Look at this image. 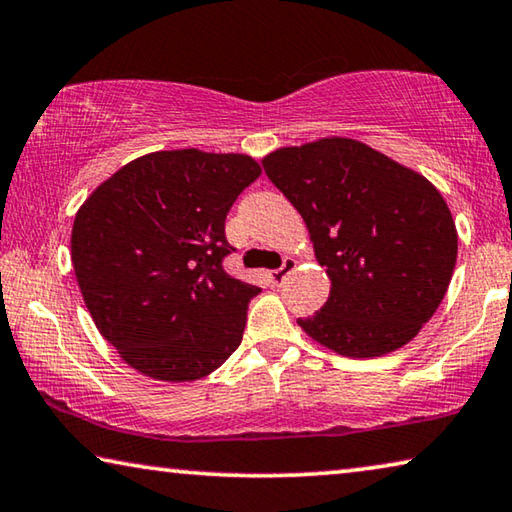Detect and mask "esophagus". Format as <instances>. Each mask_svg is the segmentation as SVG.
<instances>
[{"mask_svg":"<svg viewBox=\"0 0 512 512\" xmlns=\"http://www.w3.org/2000/svg\"><path fill=\"white\" fill-rule=\"evenodd\" d=\"M296 269V259L294 257H285V262H282L280 269H275L269 273V278L273 285H282V280L287 278V275Z\"/></svg>","mask_w":512,"mask_h":512,"instance_id":"esophagus-1","label":"esophagus"}]
</instances>
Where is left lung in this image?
Here are the masks:
<instances>
[{"label": "left lung", "instance_id": "obj_1", "mask_svg": "<svg viewBox=\"0 0 512 512\" xmlns=\"http://www.w3.org/2000/svg\"><path fill=\"white\" fill-rule=\"evenodd\" d=\"M262 166L303 216L332 285L326 305L298 326L348 358L408 344L456 266L458 234L440 191L351 139L282 148Z\"/></svg>", "mask_w": 512, "mask_h": 512}]
</instances>
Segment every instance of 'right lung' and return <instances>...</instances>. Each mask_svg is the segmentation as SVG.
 Returning <instances> with one entry per match:
<instances>
[{
  "label": "right lung",
  "mask_w": 512,
  "mask_h": 512,
  "mask_svg": "<svg viewBox=\"0 0 512 512\" xmlns=\"http://www.w3.org/2000/svg\"><path fill=\"white\" fill-rule=\"evenodd\" d=\"M262 175L246 154L152 152L97 186L72 225V266L97 330L129 367L198 380L237 351L259 287L232 278L225 218Z\"/></svg>",
  "instance_id": "1"
}]
</instances>
